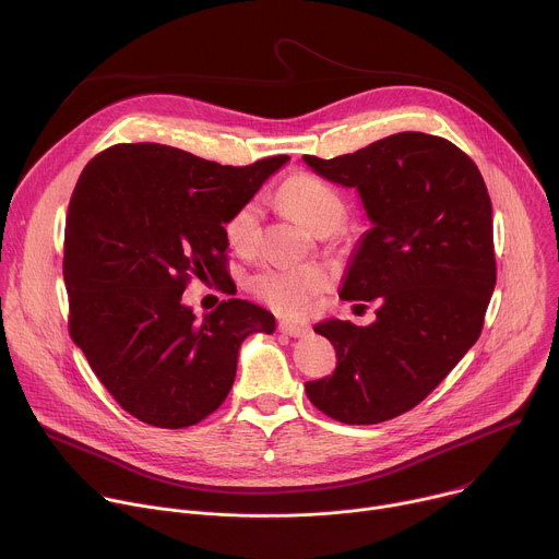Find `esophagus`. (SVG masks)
I'll return each mask as SVG.
<instances>
[{
    "label": "esophagus",
    "instance_id": "obj_1",
    "mask_svg": "<svg viewBox=\"0 0 559 559\" xmlns=\"http://www.w3.org/2000/svg\"><path fill=\"white\" fill-rule=\"evenodd\" d=\"M277 328H280L282 334H288V337H306V334L310 332L308 325H301V323H295V321H288V319H282Z\"/></svg>",
    "mask_w": 559,
    "mask_h": 559
}]
</instances>
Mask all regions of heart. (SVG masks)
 Masks as SVG:
<instances>
[{"mask_svg":"<svg viewBox=\"0 0 559 559\" xmlns=\"http://www.w3.org/2000/svg\"><path fill=\"white\" fill-rule=\"evenodd\" d=\"M282 200L301 225L314 234H332L346 217L340 191L312 174H293L282 185ZM225 236L238 253H251L260 236L258 200L242 202L225 222ZM330 273L323 266H266L251 275V290L273 310L288 317L310 312L314 297L328 286Z\"/></svg>","mask_w":559,"mask_h":559,"instance_id":"obj_1","label":"heart"}]
</instances>
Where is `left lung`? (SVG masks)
<instances>
[{"instance_id": "8db88e82", "label": "left lung", "mask_w": 559, "mask_h": 559, "mask_svg": "<svg viewBox=\"0 0 559 559\" xmlns=\"http://www.w3.org/2000/svg\"><path fill=\"white\" fill-rule=\"evenodd\" d=\"M304 163L359 191L372 229L340 297L379 301L370 325H314L334 346L337 368L308 381L306 394L334 420L383 423L418 405L480 337L496 286L491 198L465 152L423 132Z\"/></svg>"}]
</instances>
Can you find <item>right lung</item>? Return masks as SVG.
<instances>
[{
  "mask_svg": "<svg viewBox=\"0 0 559 559\" xmlns=\"http://www.w3.org/2000/svg\"><path fill=\"white\" fill-rule=\"evenodd\" d=\"M286 163L229 167L158 143H121L83 169L63 242L70 334L139 420L200 423L227 399L242 342L275 330V317L247 299L195 319L182 293L191 275L231 282L225 222Z\"/></svg>",
  "mask_w": 559,
  "mask_h": 559,
  "instance_id": "obj_1",
  "label": "right lung"
}]
</instances>
